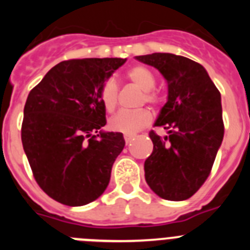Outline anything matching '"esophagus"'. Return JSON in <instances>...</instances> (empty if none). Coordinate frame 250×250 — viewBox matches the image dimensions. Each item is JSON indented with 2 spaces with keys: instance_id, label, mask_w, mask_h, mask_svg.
<instances>
[{
  "instance_id": "34e87169",
  "label": "esophagus",
  "mask_w": 250,
  "mask_h": 250,
  "mask_svg": "<svg viewBox=\"0 0 250 250\" xmlns=\"http://www.w3.org/2000/svg\"><path fill=\"white\" fill-rule=\"evenodd\" d=\"M124 139H125V143H126V144H130L132 139H134V135H129V134H125V135H124Z\"/></svg>"
}]
</instances>
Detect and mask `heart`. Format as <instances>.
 <instances>
[{
	"mask_svg": "<svg viewBox=\"0 0 250 250\" xmlns=\"http://www.w3.org/2000/svg\"><path fill=\"white\" fill-rule=\"evenodd\" d=\"M126 77L144 91L143 101L149 104H158L159 96L152 87L155 86V76L145 66L136 65L126 72ZM100 100L106 111H114L119 100V86L114 79H107L100 87ZM151 123V114L149 110L140 109L135 111L121 110L110 119V129L123 134H135Z\"/></svg>",
	"mask_w": 250,
	"mask_h": 250,
	"instance_id": "heart-1",
	"label": "heart"
}]
</instances>
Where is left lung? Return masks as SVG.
Listing matches in <instances>:
<instances>
[{
  "instance_id": "obj_1",
  "label": "left lung",
  "mask_w": 250,
  "mask_h": 250,
  "mask_svg": "<svg viewBox=\"0 0 250 250\" xmlns=\"http://www.w3.org/2000/svg\"><path fill=\"white\" fill-rule=\"evenodd\" d=\"M155 67L167 83V101L149 132L154 149L145 160V180L163 199H189L210 174L224 136L219 90L200 63L184 56L156 54L136 56Z\"/></svg>"
}]
</instances>
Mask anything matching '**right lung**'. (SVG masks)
Here are the masks:
<instances>
[{
	"instance_id": "obj_1",
	"label": "right lung",
	"mask_w": 250,
	"mask_h": 250,
	"mask_svg": "<svg viewBox=\"0 0 250 250\" xmlns=\"http://www.w3.org/2000/svg\"><path fill=\"white\" fill-rule=\"evenodd\" d=\"M126 59H79L57 63L31 90L21 139L35 179L68 207L94 202L105 191L121 132H105L100 87Z\"/></svg>"
}]
</instances>
